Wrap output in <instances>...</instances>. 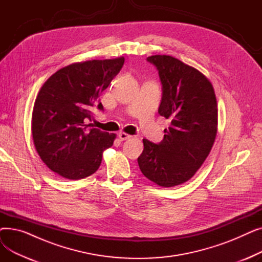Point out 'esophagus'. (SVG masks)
I'll return each instance as SVG.
<instances>
[{
  "label": "esophagus",
  "mask_w": 262,
  "mask_h": 262,
  "mask_svg": "<svg viewBox=\"0 0 262 262\" xmlns=\"http://www.w3.org/2000/svg\"><path fill=\"white\" fill-rule=\"evenodd\" d=\"M119 139L121 140V141H124V140H128V139H130L132 138V135H128V134H126V133H119Z\"/></svg>",
  "instance_id": "esophagus-1"
}]
</instances>
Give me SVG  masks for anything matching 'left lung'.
I'll return each instance as SVG.
<instances>
[{"label":"left lung","mask_w":262,"mask_h":262,"mask_svg":"<svg viewBox=\"0 0 262 262\" xmlns=\"http://www.w3.org/2000/svg\"><path fill=\"white\" fill-rule=\"evenodd\" d=\"M147 61L158 69V113L171 126L159 144L143 139L138 164L147 180L170 188L188 182L208 157L217 132L216 98L211 81L198 69L169 55H153Z\"/></svg>","instance_id":"left-lung-1"}]
</instances>
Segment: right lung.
I'll use <instances>...</instances> for the list:
<instances>
[{
	"label": "right lung",
	"mask_w": 262,
	"mask_h": 262,
	"mask_svg": "<svg viewBox=\"0 0 262 262\" xmlns=\"http://www.w3.org/2000/svg\"><path fill=\"white\" fill-rule=\"evenodd\" d=\"M124 57L71 63L51 75L36 98L32 136L46 166L67 180H81L101 166L116 134L90 128L92 106L120 72Z\"/></svg>",
	"instance_id": "1"
}]
</instances>
